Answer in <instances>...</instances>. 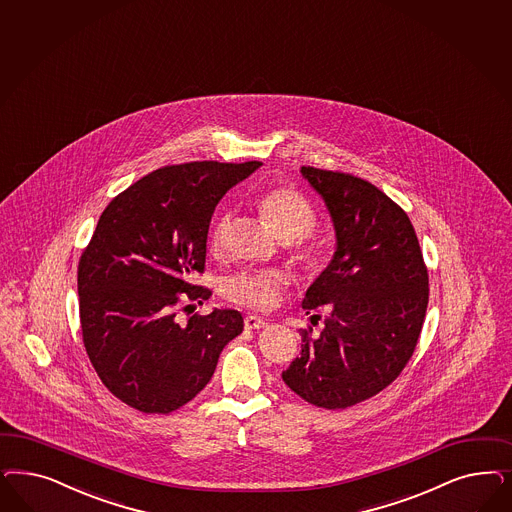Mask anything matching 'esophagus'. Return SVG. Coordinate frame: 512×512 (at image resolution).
<instances>
[{"mask_svg":"<svg viewBox=\"0 0 512 512\" xmlns=\"http://www.w3.org/2000/svg\"><path fill=\"white\" fill-rule=\"evenodd\" d=\"M245 328L247 330H264V328H267V322L262 320L260 316L248 314L247 318H245Z\"/></svg>","mask_w":512,"mask_h":512,"instance_id":"esophagus-1","label":"esophagus"}]
</instances>
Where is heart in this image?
I'll return each mask as SVG.
<instances>
[{
	"instance_id": "1",
	"label": "heart",
	"mask_w": 512,
	"mask_h": 512,
	"mask_svg": "<svg viewBox=\"0 0 512 512\" xmlns=\"http://www.w3.org/2000/svg\"><path fill=\"white\" fill-rule=\"evenodd\" d=\"M258 209L282 243L290 245L292 256L297 262L307 271L318 269L324 250L322 245L309 235L318 220L313 203L301 192H297L296 188L275 186L258 199ZM228 231H230V215L222 213L216 216L209 233V250L213 254H220L226 247ZM284 288H286V277L282 273L245 271L224 282L222 292L224 296L239 305L267 311L279 301Z\"/></svg>"
}]
</instances>
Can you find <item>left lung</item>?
Listing matches in <instances>:
<instances>
[{
	"label": "left lung",
	"instance_id": "left-lung-1",
	"mask_svg": "<svg viewBox=\"0 0 512 512\" xmlns=\"http://www.w3.org/2000/svg\"><path fill=\"white\" fill-rule=\"evenodd\" d=\"M301 175L330 211L337 248L303 299L307 314L326 305L324 330L299 331L301 354L282 380L316 407L347 409L377 396L411 360L428 267L409 216L377 186L309 165Z\"/></svg>",
	"mask_w": 512,
	"mask_h": 512
}]
</instances>
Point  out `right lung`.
I'll list each match as a JSON object with an SVG mask.
<instances>
[{
  "label": "right lung",
  "instance_id": "add662e5",
  "mask_svg": "<svg viewBox=\"0 0 512 512\" xmlns=\"http://www.w3.org/2000/svg\"><path fill=\"white\" fill-rule=\"evenodd\" d=\"M260 162H190L156 169L118 194L84 248L77 286L83 343L105 388L147 414L181 409L207 386L222 348L243 331L233 309L194 314L211 290L207 233L222 196Z\"/></svg>",
  "mask_w": 512,
  "mask_h": 512
}]
</instances>
